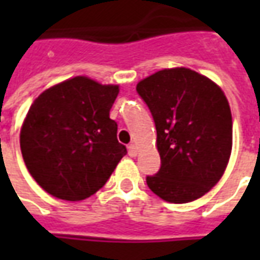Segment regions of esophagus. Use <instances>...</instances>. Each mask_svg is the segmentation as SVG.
<instances>
[{
	"label": "esophagus",
	"instance_id": "esophagus-1",
	"mask_svg": "<svg viewBox=\"0 0 260 260\" xmlns=\"http://www.w3.org/2000/svg\"><path fill=\"white\" fill-rule=\"evenodd\" d=\"M128 154H129L131 157H136L138 156V147L135 145H129L128 146Z\"/></svg>",
	"mask_w": 260,
	"mask_h": 260
}]
</instances>
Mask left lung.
Here are the masks:
<instances>
[{"instance_id": "1", "label": "left lung", "mask_w": 260, "mask_h": 260, "mask_svg": "<svg viewBox=\"0 0 260 260\" xmlns=\"http://www.w3.org/2000/svg\"><path fill=\"white\" fill-rule=\"evenodd\" d=\"M157 131L160 170L147 186L170 203L203 196L224 174L233 147V118L223 90L188 68L158 71L141 80Z\"/></svg>"}]
</instances>
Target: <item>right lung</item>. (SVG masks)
I'll return each mask as SVG.
<instances>
[{"instance_id":"right-lung-1","label":"right lung","mask_w":260,"mask_h":260,"mask_svg":"<svg viewBox=\"0 0 260 260\" xmlns=\"http://www.w3.org/2000/svg\"><path fill=\"white\" fill-rule=\"evenodd\" d=\"M117 85L76 76L44 90L20 129V150L30 175L50 195L83 201L96 193L126 154L110 110Z\"/></svg>"}]
</instances>
